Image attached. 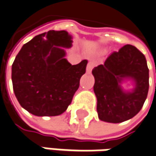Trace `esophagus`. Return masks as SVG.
Listing matches in <instances>:
<instances>
[{
  "mask_svg": "<svg viewBox=\"0 0 156 156\" xmlns=\"http://www.w3.org/2000/svg\"><path fill=\"white\" fill-rule=\"evenodd\" d=\"M97 64V62L95 61H89V62H88V64H87V71L88 73H90L91 71H92V69H94V67Z\"/></svg>",
  "mask_w": 156,
  "mask_h": 156,
  "instance_id": "esophagus-1",
  "label": "esophagus"
}]
</instances>
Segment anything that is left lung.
Segmentation results:
<instances>
[{
  "label": "left lung",
  "instance_id": "1",
  "mask_svg": "<svg viewBox=\"0 0 156 156\" xmlns=\"http://www.w3.org/2000/svg\"><path fill=\"white\" fill-rule=\"evenodd\" d=\"M92 73L100 120L122 123L140 111L148 93L149 69L145 55L137 48L125 45L118 52H113ZM125 78L134 81L135 87L131 92H125L121 87Z\"/></svg>",
  "mask_w": 156,
  "mask_h": 156
}]
</instances>
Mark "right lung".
Instances as JSON below:
<instances>
[{
  "label": "right lung",
  "mask_w": 156,
  "mask_h": 156,
  "mask_svg": "<svg viewBox=\"0 0 156 156\" xmlns=\"http://www.w3.org/2000/svg\"><path fill=\"white\" fill-rule=\"evenodd\" d=\"M66 31L44 32L25 43L12 64V84L18 102L38 116L62 114L86 73L87 60L71 65L62 48H70Z\"/></svg>",
  "instance_id": "obj_1"
}]
</instances>
